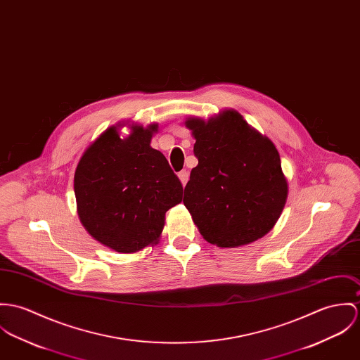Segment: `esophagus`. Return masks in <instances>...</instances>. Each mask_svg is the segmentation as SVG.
<instances>
[{
    "instance_id": "34e87169",
    "label": "esophagus",
    "mask_w": 360,
    "mask_h": 360,
    "mask_svg": "<svg viewBox=\"0 0 360 360\" xmlns=\"http://www.w3.org/2000/svg\"><path fill=\"white\" fill-rule=\"evenodd\" d=\"M188 177H190V174H188V172H187V170H181V172L179 173V179H180V181H181L183 187L187 184V181H188Z\"/></svg>"
}]
</instances>
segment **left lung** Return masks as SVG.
Returning <instances> with one entry per match:
<instances>
[{
    "label": "left lung",
    "mask_w": 360,
    "mask_h": 360,
    "mask_svg": "<svg viewBox=\"0 0 360 360\" xmlns=\"http://www.w3.org/2000/svg\"><path fill=\"white\" fill-rule=\"evenodd\" d=\"M198 165L184 205L200 235L219 248H238L268 233L279 220L289 186L275 144L232 108L207 121L188 117Z\"/></svg>",
    "instance_id": "obj_1"
}]
</instances>
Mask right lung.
<instances>
[{"label": "right lung", "instance_id": "add662e5", "mask_svg": "<svg viewBox=\"0 0 360 360\" xmlns=\"http://www.w3.org/2000/svg\"><path fill=\"white\" fill-rule=\"evenodd\" d=\"M129 122V121H128ZM118 122L84 151L74 173L77 213L105 248L136 253L160 242L166 212L181 202L183 186L164 154L151 147L158 124Z\"/></svg>", "mask_w": 360, "mask_h": 360}]
</instances>
